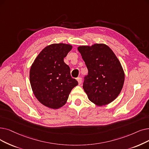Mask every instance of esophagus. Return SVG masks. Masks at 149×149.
<instances>
[{"label":"esophagus","mask_w":149,"mask_h":149,"mask_svg":"<svg viewBox=\"0 0 149 149\" xmlns=\"http://www.w3.org/2000/svg\"><path fill=\"white\" fill-rule=\"evenodd\" d=\"M77 80L78 81V83L79 85H80V84L81 83V81H82V79L81 78V77H78V78L77 79Z\"/></svg>","instance_id":"obj_1"}]
</instances>
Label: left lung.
I'll return each instance as SVG.
<instances>
[{
  "label": "left lung",
  "mask_w": 149,
  "mask_h": 149,
  "mask_svg": "<svg viewBox=\"0 0 149 149\" xmlns=\"http://www.w3.org/2000/svg\"><path fill=\"white\" fill-rule=\"evenodd\" d=\"M88 73L83 88L90 101L98 106L113 102L120 94L125 74L113 50L103 44L78 47Z\"/></svg>",
  "instance_id": "1"
}]
</instances>
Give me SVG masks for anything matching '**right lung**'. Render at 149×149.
I'll use <instances>...</instances> for the list:
<instances>
[{"mask_svg": "<svg viewBox=\"0 0 149 149\" xmlns=\"http://www.w3.org/2000/svg\"><path fill=\"white\" fill-rule=\"evenodd\" d=\"M72 47L63 43L45 47L36 57L30 70V81L36 99L52 109L63 107L78 81L72 79L70 68L64 62Z\"/></svg>", "mask_w": 149, "mask_h": 149, "instance_id": "add662e5", "label": "right lung"}]
</instances>
